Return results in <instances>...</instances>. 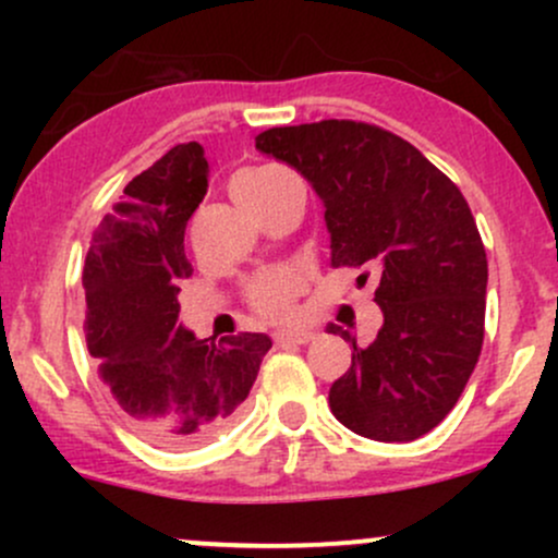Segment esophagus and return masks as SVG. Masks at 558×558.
Masks as SVG:
<instances>
[{"instance_id": "34e87169", "label": "esophagus", "mask_w": 558, "mask_h": 558, "mask_svg": "<svg viewBox=\"0 0 558 558\" xmlns=\"http://www.w3.org/2000/svg\"><path fill=\"white\" fill-rule=\"evenodd\" d=\"M312 332L306 328H291V330H278L275 332V343L278 345H299V343H310Z\"/></svg>"}]
</instances>
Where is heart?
<instances>
[{"label": "heart", "mask_w": 558, "mask_h": 558, "mask_svg": "<svg viewBox=\"0 0 558 558\" xmlns=\"http://www.w3.org/2000/svg\"><path fill=\"white\" fill-rule=\"evenodd\" d=\"M291 172L280 170V168H254V170H243L233 178V196L235 202L241 204L243 209L254 213L267 196H272L278 191V185L286 181ZM299 293V280L296 275L288 270H267L259 272L257 278L252 280L246 288V299L248 306L262 317H286L291 312L293 299Z\"/></svg>", "instance_id": "heart-1"}]
</instances>
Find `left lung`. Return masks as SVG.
I'll return each mask as SVG.
<instances>
[{"label":"left lung","mask_w":558,"mask_h":558,"mask_svg":"<svg viewBox=\"0 0 558 558\" xmlns=\"http://www.w3.org/2000/svg\"><path fill=\"white\" fill-rule=\"evenodd\" d=\"M257 149L323 198L330 265L380 272L375 341L330 325L354 349L330 412L364 438L417 440L457 407L483 349L488 259L470 204L420 149L369 123L270 128Z\"/></svg>","instance_id":"1"}]
</instances>
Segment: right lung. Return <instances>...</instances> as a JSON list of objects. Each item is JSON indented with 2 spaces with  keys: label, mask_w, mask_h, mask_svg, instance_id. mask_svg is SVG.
<instances>
[{
  "label": "right lung",
  "mask_w": 558,
  "mask_h": 558,
  "mask_svg": "<svg viewBox=\"0 0 558 558\" xmlns=\"http://www.w3.org/2000/svg\"><path fill=\"white\" fill-rule=\"evenodd\" d=\"M207 175L196 141L172 146L125 185L83 267V330L101 383L128 425L159 448L198 446L226 430L272 345L265 332L213 341L178 325V283L194 272L183 235Z\"/></svg>",
  "instance_id": "add662e5"
}]
</instances>
